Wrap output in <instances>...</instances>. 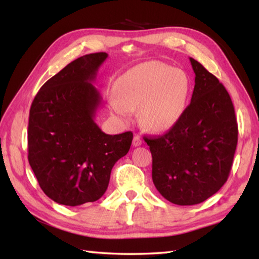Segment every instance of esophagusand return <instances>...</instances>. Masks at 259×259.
<instances>
[{"instance_id":"obj_1","label":"esophagus","mask_w":259,"mask_h":259,"mask_svg":"<svg viewBox=\"0 0 259 259\" xmlns=\"http://www.w3.org/2000/svg\"><path fill=\"white\" fill-rule=\"evenodd\" d=\"M143 144V140H142V138H140V136H138V135H136L135 137H134V139H133V145L135 146V147H137V146H140Z\"/></svg>"}]
</instances>
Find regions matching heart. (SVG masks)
Wrapping results in <instances>:
<instances>
[{
	"mask_svg": "<svg viewBox=\"0 0 259 259\" xmlns=\"http://www.w3.org/2000/svg\"><path fill=\"white\" fill-rule=\"evenodd\" d=\"M191 82L181 68L160 61H146L130 68L114 83L112 111L126 120L139 111L144 128L166 131L177 123L186 108Z\"/></svg>",
	"mask_w": 259,
	"mask_h": 259,
	"instance_id": "obj_1",
	"label": "heart"
}]
</instances>
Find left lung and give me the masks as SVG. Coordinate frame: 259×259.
<instances>
[{"instance_id": "1", "label": "left lung", "mask_w": 259, "mask_h": 259, "mask_svg": "<svg viewBox=\"0 0 259 259\" xmlns=\"http://www.w3.org/2000/svg\"><path fill=\"white\" fill-rule=\"evenodd\" d=\"M191 104L168 133L145 137L152 179L164 199L178 205L203 202L226 183L238 144L234 106L225 87L199 61Z\"/></svg>"}]
</instances>
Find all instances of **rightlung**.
Segmentation results:
<instances>
[{"mask_svg": "<svg viewBox=\"0 0 259 259\" xmlns=\"http://www.w3.org/2000/svg\"><path fill=\"white\" fill-rule=\"evenodd\" d=\"M108 55L72 61L35 96L28 120V162L46 195L75 207L106 192L114 164L129 152L131 131L107 135L95 122L102 97L94 87Z\"/></svg>", "mask_w": 259, "mask_h": 259, "instance_id": "add662e5", "label": "right lung"}]
</instances>
